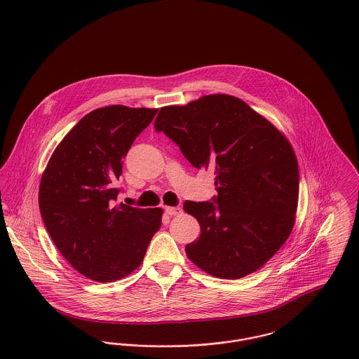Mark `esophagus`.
<instances>
[{
	"instance_id": "34e87169",
	"label": "esophagus",
	"mask_w": 359,
	"mask_h": 359,
	"mask_svg": "<svg viewBox=\"0 0 359 359\" xmlns=\"http://www.w3.org/2000/svg\"><path fill=\"white\" fill-rule=\"evenodd\" d=\"M165 214L168 215H180L182 214V208L181 207H165Z\"/></svg>"
}]
</instances>
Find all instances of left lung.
<instances>
[{
    "label": "left lung",
    "mask_w": 359,
    "mask_h": 359,
    "mask_svg": "<svg viewBox=\"0 0 359 359\" xmlns=\"http://www.w3.org/2000/svg\"><path fill=\"white\" fill-rule=\"evenodd\" d=\"M196 168L215 174L211 202H185L201 224L188 258L208 275L256 272L292 233L299 205V163L289 140L242 100L205 95L164 106L154 120Z\"/></svg>",
    "instance_id": "8db88e82"
}]
</instances>
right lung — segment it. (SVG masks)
I'll return each mask as SVG.
<instances>
[{"mask_svg":"<svg viewBox=\"0 0 359 359\" xmlns=\"http://www.w3.org/2000/svg\"><path fill=\"white\" fill-rule=\"evenodd\" d=\"M156 113L123 104L90 111L59 142L43 172L44 225L60 255L91 280L114 282L135 271L161 226L160 207L114 205L121 160Z\"/></svg>","mask_w":359,"mask_h":359,"instance_id":"add662e5","label":"right lung"}]
</instances>
